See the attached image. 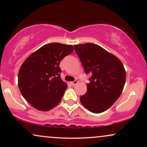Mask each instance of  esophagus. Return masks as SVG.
Masks as SVG:
<instances>
[{
  "mask_svg": "<svg viewBox=\"0 0 147 147\" xmlns=\"http://www.w3.org/2000/svg\"><path fill=\"white\" fill-rule=\"evenodd\" d=\"M77 83H78V82H77V80H75V81H74V82H71V84H72V86H75V85H76V84H77Z\"/></svg>",
  "mask_w": 147,
  "mask_h": 147,
  "instance_id": "obj_1",
  "label": "esophagus"
}]
</instances>
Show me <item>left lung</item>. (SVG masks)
Masks as SVG:
<instances>
[{"label":"left lung","instance_id":"1","mask_svg":"<svg viewBox=\"0 0 147 147\" xmlns=\"http://www.w3.org/2000/svg\"><path fill=\"white\" fill-rule=\"evenodd\" d=\"M86 74L90 75L87 92L80 102L87 110L100 113L109 109L122 94L126 71L121 61L95 43L74 45Z\"/></svg>","mask_w":147,"mask_h":147}]
</instances>
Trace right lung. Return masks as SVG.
Returning a JSON list of instances; mask_svg holds the SVG:
<instances>
[{
	"label": "right lung",
	"mask_w": 147,
	"mask_h": 147,
	"mask_svg": "<svg viewBox=\"0 0 147 147\" xmlns=\"http://www.w3.org/2000/svg\"><path fill=\"white\" fill-rule=\"evenodd\" d=\"M74 51L71 45L45 44L30 55L18 71L22 95L38 111H48L59 104L68 86L60 77L59 63Z\"/></svg>",
	"instance_id": "add662e5"
}]
</instances>
